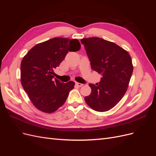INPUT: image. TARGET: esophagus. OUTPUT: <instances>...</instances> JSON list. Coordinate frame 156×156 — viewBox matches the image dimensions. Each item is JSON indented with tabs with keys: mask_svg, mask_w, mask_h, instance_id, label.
Returning <instances> with one entry per match:
<instances>
[{
	"mask_svg": "<svg viewBox=\"0 0 156 156\" xmlns=\"http://www.w3.org/2000/svg\"><path fill=\"white\" fill-rule=\"evenodd\" d=\"M75 84H76V85H77V87H82V86L83 85V84L80 83H77V82L75 83Z\"/></svg>",
	"mask_w": 156,
	"mask_h": 156,
	"instance_id": "1",
	"label": "esophagus"
}]
</instances>
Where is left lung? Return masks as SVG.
Returning <instances> with one entry per match:
<instances>
[{
	"instance_id": "obj_1",
	"label": "left lung",
	"mask_w": 156,
	"mask_h": 156,
	"mask_svg": "<svg viewBox=\"0 0 156 156\" xmlns=\"http://www.w3.org/2000/svg\"><path fill=\"white\" fill-rule=\"evenodd\" d=\"M84 46L91 68L102 75L96 85L89 84L91 93L84 98L94 110L111 109L125 94L133 73L129 53L116 44L93 37L81 40Z\"/></svg>"
}]
</instances>
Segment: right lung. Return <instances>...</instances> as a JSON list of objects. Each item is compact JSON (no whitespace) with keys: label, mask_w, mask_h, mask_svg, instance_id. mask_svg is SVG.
Listing matches in <instances>:
<instances>
[{"label":"right lung","mask_w":156,"mask_h":156,"mask_svg":"<svg viewBox=\"0 0 156 156\" xmlns=\"http://www.w3.org/2000/svg\"><path fill=\"white\" fill-rule=\"evenodd\" d=\"M77 39L54 37L36 45L23 57L21 82L23 89L37 108L44 112L56 111L65 103L75 83H63L55 79L53 69L59 66L68 51H77Z\"/></svg>","instance_id":"right-lung-1"}]
</instances>
